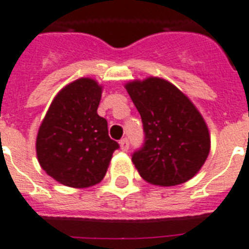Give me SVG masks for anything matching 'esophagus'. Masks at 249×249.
Masks as SVG:
<instances>
[{"label":"esophagus","instance_id":"34e87169","mask_svg":"<svg viewBox=\"0 0 249 249\" xmlns=\"http://www.w3.org/2000/svg\"><path fill=\"white\" fill-rule=\"evenodd\" d=\"M120 146H121V150H122V151H127V150H128V147H129L128 140H127V139L121 140V141H120Z\"/></svg>","mask_w":249,"mask_h":249}]
</instances>
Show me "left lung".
<instances>
[{
  "label": "left lung",
  "instance_id": "obj_1",
  "mask_svg": "<svg viewBox=\"0 0 249 249\" xmlns=\"http://www.w3.org/2000/svg\"><path fill=\"white\" fill-rule=\"evenodd\" d=\"M143 124L145 143L132 163L147 183L170 187L196 176L210 153L207 124L190 98L161 77L124 85Z\"/></svg>",
  "mask_w": 249,
  "mask_h": 249
}]
</instances>
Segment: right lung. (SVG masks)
Instances as JSON below:
<instances>
[{"label": "right lung", "mask_w": 249, "mask_h": 249, "mask_svg": "<svg viewBox=\"0 0 249 249\" xmlns=\"http://www.w3.org/2000/svg\"><path fill=\"white\" fill-rule=\"evenodd\" d=\"M103 86L81 77L59 90L36 135V158L58 183L86 188L104 178L120 145L108 135V123L98 114Z\"/></svg>", "instance_id": "add662e5"}]
</instances>
